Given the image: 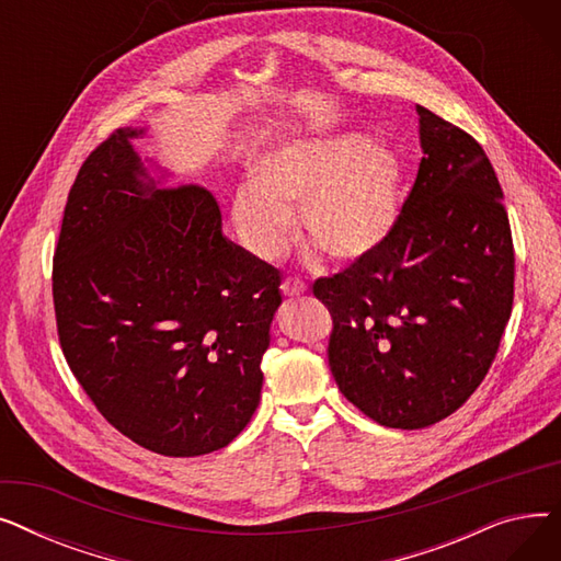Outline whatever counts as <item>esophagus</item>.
<instances>
[{
	"label": "esophagus",
	"mask_w": 561,
	"mask_h": 561,
	"mask_svg": "<svg viewBox=\"0 0 561 561\" xmlns=\"http://www.w3.org/2000/svg\"><path fill=\"white\" fill-rule=\"evenodd\" d=\"M305 284L298 279V277H286L284 282H282V290H284V296H288V298H293V296H300V293H305Z\"/></svg>",
	"instance_id": "obj_1"
}]
</instances>
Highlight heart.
I'll return each mask as SVG.
<instances>
[{
  "instance_id": "heart-1",
  "label": "heart",
  "mask_w": 561,
  "mask_h": 561,
  "mask_svg": "<svg viewBox=\"0 0 561 561\" xmlns=\"http://www.w3.org/2000/svg\"><path fill=\"white\" fill-rule=\"evenodd\" d=\"M402 161L362 136L290 142L261 157L250 188L236 191L233 225L261 259L277 256L297 209L305 239L336 263L375 254L391 236L402 204Z\"/></svg>"
}]
</instances>
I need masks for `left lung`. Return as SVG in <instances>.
I'll list each match as a JSON object with an SVG mask.
<instances>
[{
    "instance_id": "1",
    "label": "left lung",
    "mask_w": 561,
    "mask_h": 561,
    "mask_svg": "<svg viewBox=\"0 0 561 561\" xmlns=\"http://www.w3.org/2000/svg\"><path fill=\"white\" fill-rule=\"evenodd\" d=\"M421 159L375 254L313 282L341 393L375 423L448 419L486 377L514 305V241L482 145L425 106Z\"/></svg>"
}]
</instances>
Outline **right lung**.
I'll return each instance as SVG.
<instances>
[{"label": "right lung", "mask_w": 561, "mask_h": 561, "mask_svg": "<svg viewBox=\"0 0 561 561\" xmlns=\"http://www.w3.org/2000/svg\"><path fill=\"white\" fill-rule=\"evenodd\" d=\"M134 136L108 134L68 193L51 265L56 332L117 432L197 457L254 414L282 277L225 239L209 188L142 184Z\"/></svg>", "instance_id": "1"}]
</instances>
